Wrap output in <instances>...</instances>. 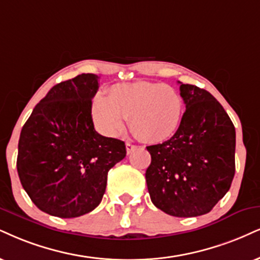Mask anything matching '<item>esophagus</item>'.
Listing matches in <instances>:
<instances>
[{
	"label": "esophagus",
	"mask_w": 260,
	"mask_h": 260,
	"mask_svg": "<svg viewBox=\"0 0 260 260\" xmlns=\"http://www.w3.org/2000/svg\"><path fill=\"white\" fill-rule=\"evenodd\" d=\"M125 147H126V153H127V154H130V153L136 148V146L133 145V143H130V142L125 143Z\"/></svg>",
	"instance_id": "esophagus-1"
}]
</instances>
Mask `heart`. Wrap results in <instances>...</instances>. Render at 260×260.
I'll list each match as a JSON object with an SVG mask.
<instances>
[{
	"label": "heart",
	"mask_w": 260,
	"mask_h": 260,
	"mask_svg": "<svg viewBox=\"0 0 260 260\" xmlns=\"http://www.w3.org/2000/svg\"><path fill=\"white\" fill-rule=\"evenodd\" d=\"M184 102L179 92L162 83L134 82L112 85L107 96L96 95L92 120L100 133L117 137L130 120V129L145 142H161L177 131Z\"/></svg>",
	"instance_id": "1"
}]
</instances>
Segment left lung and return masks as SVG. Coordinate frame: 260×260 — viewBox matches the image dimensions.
Segmentation results:
<instances>
[{"label":"left lung","instance_id":"left-lung-1","mask_svg":"<svg viewBox=\"0 0 260 260\" xmlns=\"http://www.w3.org/2000/svg\"><path fill=\"white\" fill-rule=\"evenodd\" d=\"M185 112L171 139L148 146L150 200L175 217L208 213L235 175V127L210 92L178 82Z\"/></svg>","mask_w":260,"mask_h":260}]
</instances>
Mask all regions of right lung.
I'll return each mask as SVG.
<instances>
[{
    "label": "right lung",
    "mask_w": 260,
    "mask_h": 260,
    "mask_svg": "<svg viewBox=\"0 0 260 260\" xmlns=\"http://www.w3.org/2000/svg\"><path fill=\"white\" fill-rule=\"evenodd\" d=\"M99 77L82 73L54 85L22 126L17 169L41 211L60 218L91 212L101 203L110 169L123 160V141L96 133L91 100Z\"/></svg>",
    "instance_id": "obj_1"
}]
</instances>
